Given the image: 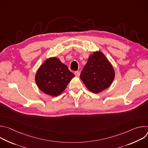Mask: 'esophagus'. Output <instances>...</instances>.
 I'll list each match as a JSON object with an SVG mask.
<instances>
[{
	"label": "esophagus",
	"mask_w": 148,
	"mask_h": 148,
	"mask_svg": "<svg viewBox=\"0 0 148 148\" xmlns=\"http://www.w3.org/2000/svg\"><path fill=\"white\" fill-rule=\"evenodd\" d=\"M74 74H75V76H77V77H79V75H80V71H75V72H74Z\"/></svg>",
	"instance_id": "esophagus-1"
}]
</instances>
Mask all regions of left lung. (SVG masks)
Segmentation results:
<instances>
[{"mask_svg":"<svg viewBox=\"0 0 148 148\" xmlns=\"http://www.w3.org/2000/svg\"><path fill=\"white\" fill-rule=\"evenodd\" d=\"M80 78L90 91L97 94L111 85L115 78V71L106 57L98 51L89 56Z\"/></svg>","mask_w":148,"mask_h":148,"instance_id":"left-lung-1","label":"left lung"}]
</instances>
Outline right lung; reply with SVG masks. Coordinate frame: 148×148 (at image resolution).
<instances>
[{
  "instance_id": "right-lung-1",
  "label": "right lung",
  "mask_w": 148,
  "mask_h": 148,
  "mask_svg": "<svg viewBox=\"0 0 148 148\" xmlns=\"http://www.w3.org/2000/svg\"><path fill=\"white\" fill-rule=\"evenodd\" d=\"M74 77V74L59 58L51 57L39 67L35 80L37 87L42 92L56 97L64 91Z\"/></svg>"
}]
</instances>
